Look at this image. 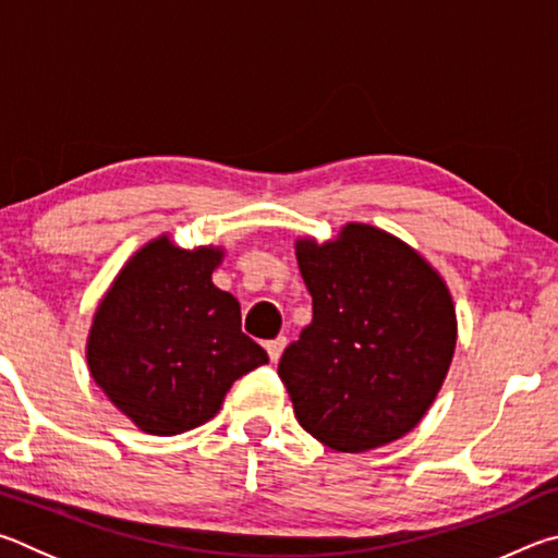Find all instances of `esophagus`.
I'll use <instances>...</instances> for the list:
<instances>
[{
  "mask_svg": "<svg viewBox=\"0 0 558 558\" xmlns=\"http://www.w3.org/2000/svg\"><path fill=\"white\" fill-rule=\"evenodd\" d=\"M286 347H288V339H286V337H276V339H270V342H266L270 362H278L280 354L286 352Z\"/></svg>",
  "mask_w": 558,
  "mask_h": 558,
  "instance_id": "34e87169",
  "label": "esophagus"
}]
</instances>
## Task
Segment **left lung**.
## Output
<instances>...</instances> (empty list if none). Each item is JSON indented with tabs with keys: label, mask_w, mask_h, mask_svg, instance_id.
<instances>
[{
	"label": "left lung",
	"mask_w": 558,
	"mask_h": 558,
	"mask_svg": "<svg viewBox=\"0 0 558 558\" xmlns=\"http://www.w3.org/2000/svg\"><path fill=\"white\" fill-rule=\"evenodd\" d=\"M313 323L278 376L310 436L337 452L399 440L436 401L458 323L438 270L396 235L347 223L335 241L295 243Z\"/></svg>",
	"instance_id": "1"
}]
</instances>
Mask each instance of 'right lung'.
Returning a JSON list of instances; mask_svg holds the SVG:
<instances>
[{"label": "right lung", "instance_id": "add662e5", "mask_svg": "<svg viewBox=\"0 0 558 558\" xmlns=\"http://www.w3.org/2000/svg\"><path fill=\"white\" fill-rule=\"evenodd\" d=\"M221 248L167 235L132 256L100 300L86 359L102 393L153 436L202 426L235 379L268 362L241 332V305L211 282Z\"/></svg>", "mask_w": 558, "mask_h": 558}]
</instances>
